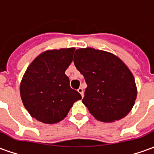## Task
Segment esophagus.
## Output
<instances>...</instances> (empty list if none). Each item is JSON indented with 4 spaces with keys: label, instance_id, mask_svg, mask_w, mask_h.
Returning a JSON list of instances; mask_svg holds the SVG:
<instances>
[{
    "label": "esophagus",
    "instance_id": "esophagus-1",
    "mask_svg": "<svg viewBox=\"0 0 154 154\" xmlns=\"http://www.w3.org/2000/svg\"><path fill=\"white\" fill-rule=\"evenodd\" d=\"M77 91L82 95V97H83V89H82V87H79V88L77 89Z\"/></svg>",
    "mask_w": 154,
    "mask_h": 154
}]
</instances>
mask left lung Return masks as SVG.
Returning <instances> with one entry per match:
<instances>
[{
  "instance_id": "left-lung-1",
  "label": "left lung",
  "mask_w": 154,
  "mask_h": 154,
  "mask_svg": "<svg viewBox=\"0 0 154 154\" xmlns=\"http://www.w3.org/2000/svg\"><path fill=\"white\" fill-rule=\"evenodd\" d=\"M73 62L87 85L82 103L95 119L115 122L130 112L135 103L137 87L131 71L119 57L86 48L76 50Z\"/></svg>"
}]
</instances>
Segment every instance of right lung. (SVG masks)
Returning <instances> with one entry per match:
<instances>
[{"label": "right lung", "mask_w": 154, "mask_h": 154, "mask_svg": "<svg viewBox=\"0 0 154 154\" xmlns=\"http://www.w3.org/2000/svg\"><path fill=\"white\" fill-rule=\"evenodd\" d=\"M75 48L43 52L27 67L20 93L29 115L44 124H56L67 116L74 102L82 99L72 89L65 71L72 62Z\"/></svg>", "instance_id": "obj_1"}]
</instances>
